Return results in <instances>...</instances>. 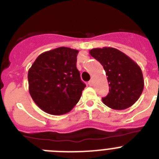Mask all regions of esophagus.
<instances>
[{
	"mask_svg": "<svg viewBox=\"0 0 159 159\" xmlns=\"http://www.w3.org/2000/svg\"><path fill=\"white\" fill-rule=\"evenodd\" d=\"M88 84H89L90 86H93V84H94L93 80H90L89 82H88Z\"/></svg>",
	"mask_w": 159,
	"mask_h": 159,
	"instance_id": "obj_1",
	"label": "esophagus"
}]
</instances>
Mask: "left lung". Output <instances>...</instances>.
I'll use <instances>...</instances> for the list:
<instances>
[{"instance_id": "left-lung-1", "label": "left lung", "mask_w": 159, "mask_h": 159, "mask_svg": "<svg viewBox=\"0 0 159 159\" xmlns=\"http://www.w3.org/2000/svg\"><path fill=\"white\" fill-rule=\"evenodd\" d=\"M90 55L102 65L106 71L109 93L102 100L114 110H124L139 99L144 88L140 67L128 56L111 47L93 48Z\"/></svg>"}]
</instances>
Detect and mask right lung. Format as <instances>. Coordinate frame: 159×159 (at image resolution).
Returning a JSON list of instances; mask_svg holds the SVG:
<instances>
[{
  "label": "right lung",
  "mask_w": 159,
  "mask_h": 159,
  "mask_svg": "<svg viewBox=\"0 0 159 159\" xmlns=\"http://www.w3.org/2000/svg\"><path fill=\"white\" fill-rule=\"evenodd\" d=\"M79 51L60 47L44 52L28 73L32 99L44 112L60 116L69 112L80 99L86 85L76 67Z\"/></svg>",
  "instance_id": "obj_1"
}]
</instances>
